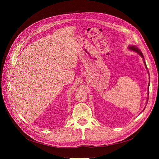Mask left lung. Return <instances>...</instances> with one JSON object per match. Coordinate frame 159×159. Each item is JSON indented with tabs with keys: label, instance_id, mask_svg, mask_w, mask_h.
Segmentation results:
<instances>
[{
	"label": "left lung",
	"instance_id": "8db88e82",
	"mask_svg": "<svg viewBox=\"0 0 159 159\" xmlns=\"http://www.w3.org/2000/svg\"><path fill=\"white\" fill-rule=\"evenodd\" d=\"M128 49L130 50H131V51H133V52H134L137 53V54H138L139 56H141L143 57L144 64H145V67H146V68L147 69V67L146 63H145V59H144V56H143V53L141 52V51L139 49V48H138L137 46H134V45H131V46H128ZM148 93H149V84H148V93H147L148 95ZM148 98L147 97V102H148Z\"/></svg>",
	"mask_w": 159,
	"mask_h": 159
}]
</instances>
